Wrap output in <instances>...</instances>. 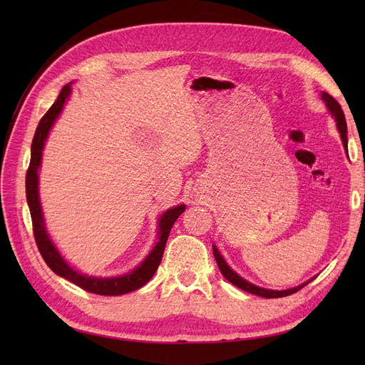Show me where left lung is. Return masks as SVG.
Wrapping results in <instances>:
<instances>
[{"label": "left lung", "mask_w": 365, "mask_h": 365, "mask_svg": "<svg viewBox=\"0 0 365 365\" xmlns=\"http://www.w3.org/2000/svg\"><path fill=\"white\" fill-rule=\"evenodd\" d=\"M322 98L324 101V103L327 105L330 114H332L336 120V128L339 130V135H341V140H342V145H344V149L347 150V125H346V118H344V113H342V109L339 106V103L335 101V98L327 94V93H322ZM213 254H215V259H216V263L219 267V271L222 272L224 277L230 282L233 283L235 286H237V288H240L242 291H247L250 294H254V295H259V297H264V298H280V297H286V295H291L297 291H300L303 286H306L309 282L297 286V288H291V289H286V291H272V289H264V288H259V286L252 284L247 280H244L240 277V275H237L233 269H231L227 262L224 260V257L220 256V252L217 251V248L213 245ZM315 279V277H314Z\"/></svg>", "instance_id": "8db88e82"}]
</instances>
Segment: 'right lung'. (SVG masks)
Here are the masks:
<instances>
[{
  "label": "right lung",
  "instance_id": "right-lung-1",
  "mask_svg": "<svg viewBox=\"0 0 365 365\" xmlns=\"http://www.w3.org/2000/svg\"><path fill=\"white\" fill-rule=\"evenodd\" d=\"M71 93V83L65 85L59 96L58 101L51 105V108L46 113L39 121L36 128L35 137L31 141V158L30 165L27 169L26 175V196H27V204L30 208L31 215V224H33V235H35V240L38 250L41 252L42 259L50 267V269L61 275V277L67 279L68 282L79 286V288L98 295H123L128 292L135 291L141 286H145L152 277L155 271L158 269L163 252L165 248V242H168L170 230L175 224V220L180 217V215L185 210V205H176L169 208L158 220V242L153 250L149 252V256L140 263V267L135 269L129 271L125 275H118V277H88L81 272L73 269L70 264L63 260L58 248L53 245L51 239L47 235L46 225H43V216H42V208L39 202V190H38V170L41 168V160H42V149L46 145V140L48 137V132L54 121L59 117L62 108L67 102V98Z\"/></svg>",
  "mask_w": 365,
  "mask_h": 365
}]
</instances>
